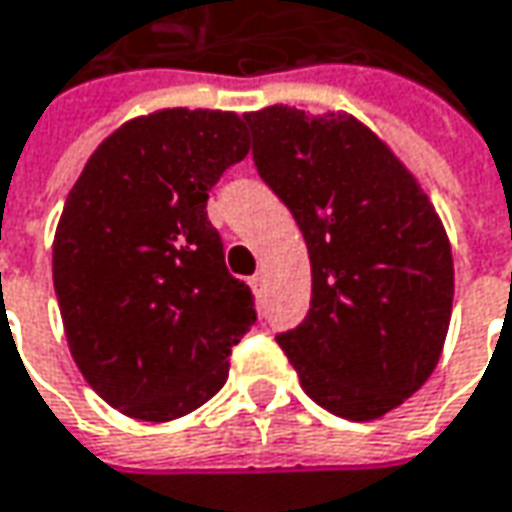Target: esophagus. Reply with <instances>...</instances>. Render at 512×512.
Listing matches in <instances>:
<instances>
[{
  "mask_svg": "<svg viewBox=\"0 0 512 512\" xmlns=\"http://www.w3.org/2000/svg\"><path fill=\"white\" fill-rule=\"evenodd\" d=\"M263 272H255V275H252V278H249V286H252V289H255V292H260V289H263Z\"/></svg>",
  "mask_w": 512,
  "mask_h": 512,
  "instance_id": "34e87169",
  "label": "esophagus"
}]
</instances>
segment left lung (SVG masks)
Returning <instances> with one entry per match:
<instances>
[{
	"label": "left lung",
	"instance_id": "8db88e82",
	"mask_svg": "<svg viewBox=\"0 0 512 512\" xmlns=\"http://www.w3.org/2000/svg\"><path fill=\"white\" fill-rule=\"evenodd\" d=\"M252 160L303 232L306 318L278 335L303 392L372 421L433 375L453 312V252L427 194L367 125L272 105L243 117Z\"/></svg>",
	"mask_w": 512,
	"mask_h": 512
}]
</instances>
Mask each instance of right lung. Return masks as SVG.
<instances>
[{"label":"right lung","mask_w":512,"mask_h":512,"mask_svg":"<svg viewBox=\"0 0 512 512\" xmlns=\"http://www.w3.org/2000/svg\"><path fill=\"white\" fill-rule=\"evenodd\" d=\"M246 154L237 114L168 108L114 131L68 194L56 300L79 372L114 410L171 421L226 384L257 312L206 203Z\"/></svg>","instance_id":"add662e5"}]
</instances>
